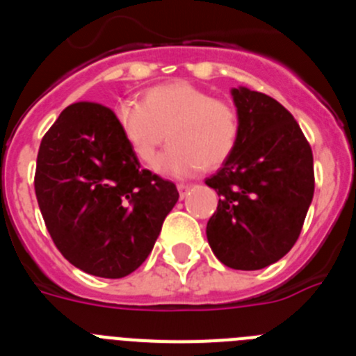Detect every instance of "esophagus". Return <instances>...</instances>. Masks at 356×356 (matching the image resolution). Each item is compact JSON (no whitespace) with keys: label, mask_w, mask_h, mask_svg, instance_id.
Segmentation results:
<instances>
[{"label":"esophagus","mask_w":356,"mask_h":356,"mask_svg":"<svg viewBox=\"0 0 356 356\" xmlns=\"http://www.w3.org/2000/svg\"><path fill=\"white\" fill-rule=\"evenodd\" d=\"M188 191H191V185H187V184H178V193H180L181 200H184V197L187 196Z\"/></svg>","instance_id":"34e87169"}]
</instances>
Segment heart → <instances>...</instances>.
<instances>
[{
  "label": "heart",
  "instance_id": "1",
  "mask_svg": "<svg viewBox=\"0 0 356 356\" xmlns=\"http://www.w3.org/2000/svg\"><path fill=\"white\" fill-rule=\"evenodd\" d=\"M115 121L135 159L147 168H153L168 139L171 146L159 171L178 178L194 175L201 165L219 168L238 140L237 110L187 81L153 87L140 103H121Z\"/></svg>",
  "mask_w": 356,
  "mask_h": 356
}]
</instances>
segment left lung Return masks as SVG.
I'll return each mask as SVG.
<instances>
[{
	"mask_svg": "<svg viewBox=\"0 0 356 356\" xmlns=\"http://www.w3.org/2000/svg\"><path fill=\"white\" fill-rule=\"evenodd\" d=\"M238 140L205 184L219 203L207 225L225 266L257 271L278 262L298 241L314 197V156L300 124L271 96L232 89Z\"/></svg>",
	"mask_w": 356,
	"mask_h": 356,
	"instance_id": "obj_1",
	"label": "left lung"
}]
</instances>
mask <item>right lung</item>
Segmentation results:
<instances>
[{
    "label": "right lung",
    "mask_w": 356,
    "mask_h": 356,
    "mask_svg": "<svg viewBox=\"0 0 356 356\" xmlns=\"http://www.w3.org/2000/svg\"><path fill=\"white\" fill-rule=\"evenodd\" d=\"M35 194L55 246L99 278L134 273L180 197L172 181L140 168L110 108L74 103L44 135Z\"/></svg>",
    "instance_id": "add662e5"
}]
</instances>
